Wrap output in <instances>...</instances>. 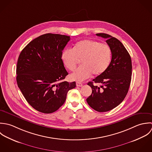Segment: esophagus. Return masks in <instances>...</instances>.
Returning <instances> with one entry per match:
<instances>
[{
  "instance_id": "esophagus-1",
  "label": "esophagus",
  "mask_w": 152,
  "mask_h": 152,
  "mask_svg": "<svg viewBox=\"0 0 152 152\" xmlns=\"http://www.w3.org/2000/svg\"><path fill=\"white\" fill-rule=\"evenodd\" d=\"M82 85H83V84H82V83L79 82H76V86H77V87H81V86H82Z\"/></svg>"
}]
</instances>
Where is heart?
Wrapping results in <instances>:
<instances>
[{"label":"heart","mask_w":152,"mask_h":152,"mask_svg":"<svg viewBox=\"0 0 152 152\" xmlns=\"http://www.w3.org/2000/svg\"><path fill=\"white\" fill-rule=\"evenodd\" d=\"M61 59L65 67L73 71L79 61L82 60V66L70 76V79L82 81L94 76L103 74L108 68L112 59V50L109 46L97 41L85 39L76 43L73 50L64 49Z\"/></svg>","instance_id":"1"}]
</instances>
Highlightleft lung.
I'll return each instance as SVG.
<instances>
[{"label":"left lung","mask_w":152,"mask_h":152,"mask_svg":"<svg viewBox=\"0 0 152 152\" xmlns=\"http://www.w3.org/2000/svg\"><path fill=\"white\" fill-rule=\"evenodd\" d=\"M97 36L106 39L112 50V60L106 70L88 85L92 90L86 101L94 110L104 112L120 104L125 98L132 78V60L127 50L118 39L106 33ZM99 83L100 86L93 85Z\"/></svg>","instance_id":"left-lung-1"}]
</instances>
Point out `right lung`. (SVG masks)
<instances>
[{
    "mask_svg": "<svg viewBox=\"0 0 152 152\" xmlns=\"http://www.w3.org/2000/svg\"><path fill=\"white\" fill-rule=\"evenodd\" d=\"M70 36L46 33L31 40L22 50L16 67L17 84L26 101L36 110L51 113L64 104L76 82L63 80L68 75L61 55Z\"/></svg>",
    "mask_w": 152,
    "mask_h": 152,
    "instance_id": "obj_1",
    "label": "right lung"
}]
</instances>
